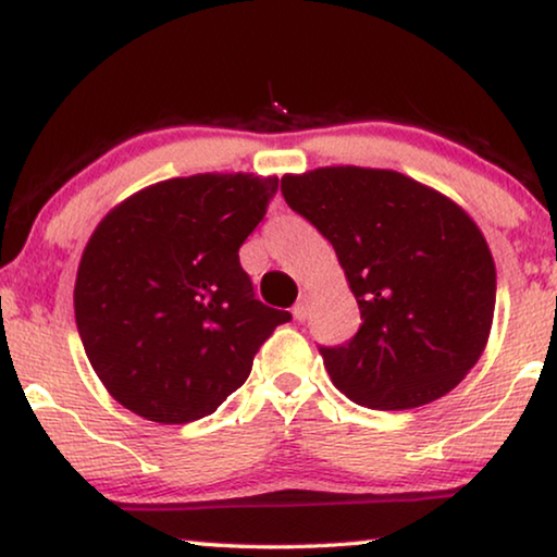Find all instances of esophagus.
Wrapping results in <instances>:
<instances>
[{"instance_id": "34e87169", "label": "esophagus", "mask_w": 557, "mask_h": 557, "mask_svg": "<svg viewBox=\"0 0 557 557\" xmlns=\"http://www.w3.org/2000/svg\"><path fill=\"white\" fill-rule=\"evenodd\" d=\"M309 311H311V304H309V296L304 294L299 301H296V307H294V319L296 322H304V319L309 317Z\"/></svg>"}]
</instances>
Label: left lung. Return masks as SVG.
Returning <instances> with one entry per match:
<instances>
[{
  "mask_svg": "<svg viewBox=\"0 0 557 557\" xmlns=\"http://www.w3.org/2000/svg\"><path fill=\"white\" fill-rule=\"evenodd\" d=\"M281 193L332 243L362 324L319 347L349 400L406 410L454 391L482 357L497 301L492 250L469 212L393 170L319 166Z\"/></svg>",
  "mask_w": 557,
  "mask_h": 557,
  "instance_id": "obj_1",
  "label": "left lung"
}]
</instances>
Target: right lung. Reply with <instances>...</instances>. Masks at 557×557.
I'll return each instance as SVG.
<instances>
[{"label":"right lung","mask_w":557,"mask_h":557,"mask_svg":"<svg viewBox=\"0 0 557 557\" xmlns=\"http://www.w3.org/2000/svg\"><path fill=\"white\" fill-rule=\"evenodd\" d=\"M278 177L193 174L126 197L86 243L75 324L113 400L154 423L215 413L292 319L261 304L238 248Z\"/></svg>","instance_id":"1"}]
</instances>
